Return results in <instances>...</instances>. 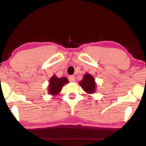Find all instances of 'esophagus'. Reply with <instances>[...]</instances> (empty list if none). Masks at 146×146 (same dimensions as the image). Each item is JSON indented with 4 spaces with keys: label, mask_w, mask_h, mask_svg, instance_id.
Returning a JSON list of instances; mask_svg holds the SVG:
<instances>
[{
    "label": "esophagus",
    "mask_w": 146,
    "mask_h": 146,
    "mask_svg": "<svg viewBox=\"0 0 146 146\" xmlns=\"http://www.w3.org/2000/svg\"><path fill=\"white\" fill-rule=\"evenodd\" d=\"M69 80L71 82H74L75 81V76L73 75H71L69 76Z\"/></svg>",
    "instance_id": "1"
}]
</instances>
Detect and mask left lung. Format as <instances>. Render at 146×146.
Wrapping results in <instances>:
<instances>
[{
  "instance_id": "1",
  "label": "left lung",
  "mask_w": 146,
  "mask_h": 146,
  "mask_svg": "<svg viewBox=\"0 0 146 146\" xmlns=\"http://www.w3.org/2000/svg\"><path fill=\"white\" fill-rule=\"evenodd\" d=\"M80 85L82 86L83 90L86 92L89 93H93L95 91V80L92 76L90 74H86L84 76L83 80L80 82Z\"/></svg>"
}]
</instances>
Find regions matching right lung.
Wrapping results in <instances>:
<instances>
[{"mask_svg":"<svg viewBox=\"0 0 146 146\" xmlns=\"http://www.w3.org/2000/svg\"><path fill=\"white\" fill-rule=\"evenodd\" d=\"M68 83L67 78L62 77L58 78L56 76H53L49 80V93L53 95H56L61 91L63 86Z\"/></svg>","mask_w":146,"mask_h":146,"instance_id":"obj_1","label":"right lung"}]
</instances>
